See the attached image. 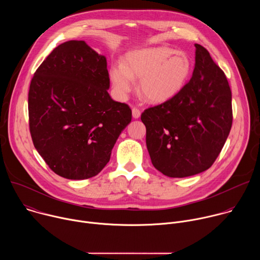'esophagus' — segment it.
<instances>
[{
    "mask_svg": "<svg viewBox=\"0 0 260 260\" xmlns=\"http://www.w3.org/2000/svg\"><path fill=\"white\" fill-rule=\"evenodd\" d=\"M132 112H133V117H134V118H139V117L141 116V111H140V109L137 108V107H134V108L132 109Z\"/></svg>",
    "mask_w": 260,
    "mask_h": 260,
    "instance_id": "esophagus-1",
    "label": "esophagus"
}]
</instances>
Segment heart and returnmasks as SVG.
<instances>
[{"label": "heart", "instance_id": "obj_1", "mask_svg": "<svg viewBox=\"0 0 260 260\" xmlns=\"http://www.w3.org/2000/svg\"><path fill=\"white\" fill-rule=\"evenodd\" d=\"M191 60L183 52L168 47H152L133 51L123 64L110 69V78L117 94L126 96L140 79L139 92L147 102L161 104L177 95L191 73Z\"/></svg>", "mask_w": 260, "mask_h": 260}]
</instances>
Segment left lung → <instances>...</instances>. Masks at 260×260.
I'll use <instances>...</instances> for the list:
<instances>
[{
    "instance_id": "left-lung-1",
    "label": "left lung",
    "mask_w": 260,
    "mask_h": 260,
    "mask_svg": "<svg viewBox=\"0 0 260 260\" xmlns=\"http://www.w3.org/2000/svg\"><path fill=\"white\" fill-rule=\"evenodd\" d=\"M194 46L190 80L173 99L147 108L141 115L152 165L171 178L211 168L233 124L232 90L225 74L205 47Z\"/></svg>"
}]
</instances>
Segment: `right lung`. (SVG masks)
<instances>
[{
	"label": "right lung",
	"mask_w": 260,
	"mask_h": 260,
	"mask_svg": "<svg viewBox=\"0 0 260 260\" xmlns=\"http://www.w3.org/2000/svg\"><path fill=\"white\" fill-rule=\"evenodd\" d=\"M107 60L84 41L55 47L37 69L28 91L34 146L58 176L98 175L132 120V110L108 93Z\"/></svg>",
	"instance_id": "1"
}]
</instances>
